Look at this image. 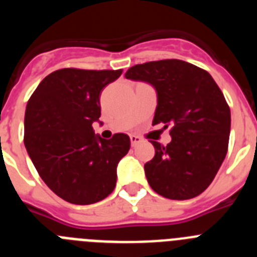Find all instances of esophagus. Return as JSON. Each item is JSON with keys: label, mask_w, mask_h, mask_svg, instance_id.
<instances>
[{"label": "esophagus", "mask_w": 257, "mask_h": 257, "mask_svg": "<svg viewBox=\"0 0 257 257\" xmlns=\"http://www.w3.org/2000/svg\"><path fill=\"white\" fill-rule=\"evenodd\" d=\"M130 140H131V145H133V147H136V145L139 144V143H142V138H139V136H136V135H131Z\"/></svg>", "instance_id": "esophagus-1"}]
</instances>
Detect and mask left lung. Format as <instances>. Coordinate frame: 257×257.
I'll return each mask as SVG.
<instances>
[{
    "label": "left lung",
    "instance_id": "1",
    "mask_svg": "<svg viewBox=\"0 0 257 257\" xmlns=\"http://www.w3.org/2000/svg\"><path fill=\"white\" fill-rule=\"evenodd\" d=\"M127 79L153 86V124H171V142H151L156 156L144 165L149 185L169 199H190L212 183L228 152L230 109L211 74L178 59L131 67Z\"/></svg>",
    "mask_w": 257,
    "mask_h": 257
}]
</instances>
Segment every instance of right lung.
I'll use <instances>...</instances> for the list:
<instances>
[{
    "label": "right lung",
    "instance_id": "right-lung-1",
    "mask_svg": "<svg viewBox=\"0 0 257 257\" xmlns=\"http://www.w3.org/2000/svg\"><path fill=\"white\" fill-rule=\"evenodd\" d=\"M118 70L65 68L41 81L28 100L24 145L41 179L56 196L73 205L108 197L117 183V166L130 149V138L95 135L100 95Z\"/></svg>",
    "mask_w": 257,
    "mask_h": 257
}]
</instances>
